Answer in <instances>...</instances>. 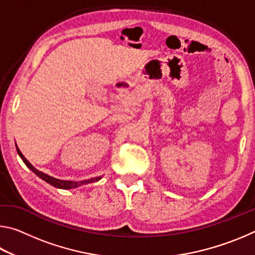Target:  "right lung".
Listing matches in <instances>:
<instances>
[{"mask_svg": "<svg viewBox=\"0 0 255 255\" xmlns=\"http://www.w3.org/2000/svg\"><path fill=\"white\" fill-rule=\"evenodd\" d=\"M16 146V145H15ZM16 152L20 155V157L22 158V161L24 162L25 165H27L30 170H31L34 174L39 176L40 179H42L44 181H46L47 183H49L53 185L55 188H58V189H73V188H77V187H81V185L83 184H88V183H92V182H97L101 179V176H97V178H92V179H89V180H83V181H67V180H59V179H56L53 178V176H50L48 174L44 173V172H40L39 170H37L36 167H33L31 165V163H30L27 158H25L22 153L20 152V149L18 148V146H16Z\"/></svg>", "mask_w": 255, "mask_h": 255, "instance_id": "right-lung-1", "label": "right lung"}]
</instances>
